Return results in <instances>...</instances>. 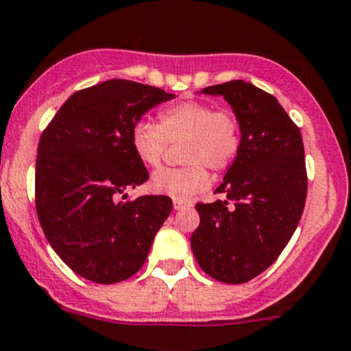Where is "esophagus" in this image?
<instances>
[{
  "label": "esophagus",
  "mask_w": 351,
  "mask_h": 351,
  "mask_svg": "<svg viewBox=\"0 0 351 351\" xmlns=\"http://www.w3.org/2000/svg\"><path fill=\"white\" fill-rule=\"evenodd\" d=\"M173 207H175V210H183V208L192 207V202L178 200V198H175V200H173Z\"/></svg>",
  "instance_id": "34e87169"
}]
</instances>
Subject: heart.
Here are the masks:
<instances>
[{"mask_svg":"<svg viewBox=\"0 0 351 351\" xmlns=\"http://www.w3.org/2000/svg\"><path fill=\"white\" fill-rule=\"evenodd\" d=\"M182 168L159 169L151 178V190L159 195L189 200L210 183L207 168L226 173L241 153L243 130L232 110L186 100L159 110L156 125L137 122L130 132V146L143 165H161L168 144L182 143Z\"/></svg>","mask_w":351,"mask_h":351,"instance_id":"obj_1","label":"heart"}]
</instances>
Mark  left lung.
<instances>
[{
	"instance_id": "8db88e82",
	"label": "left lung",
	"mask_w": 351,
	"mask_h": 351,
	"mask_svg": "<svg viewBox=\"0 0 351 351\" xmlns=\"http://www.w3.org/2000/svg\"><path fill=\"white\" fill-rule=\"evenodd\" d=\"M222 95L241 122L243 146L215 193L198 202L190 244L197 263L224 284H244L284 251L302 215L307 171L300 130L274 95L234 80L204 88Z\"/></svg>"
}]
</instances>
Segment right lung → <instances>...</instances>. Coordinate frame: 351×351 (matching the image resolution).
<instances>
[{
	"label": "right lung",
	"instance_id": "add662e5",
	"mask_svg": "<svg viewBox=\"0 0 351 351\" xmlns=\"http://www.w3.org/2000/svg\"><path fill=\"white\" fill-rule=\"evenodd\" d=\"M173 97L149 84L108 80L71 95L42 132L38 221L59 258L86 280L110 285L137 274L171 212L166 195L117 197L149 180L130 146L132 127Z\"/></svg>",
	"mask_w": 351,
	"mask_h": 351
}]
</instances>
